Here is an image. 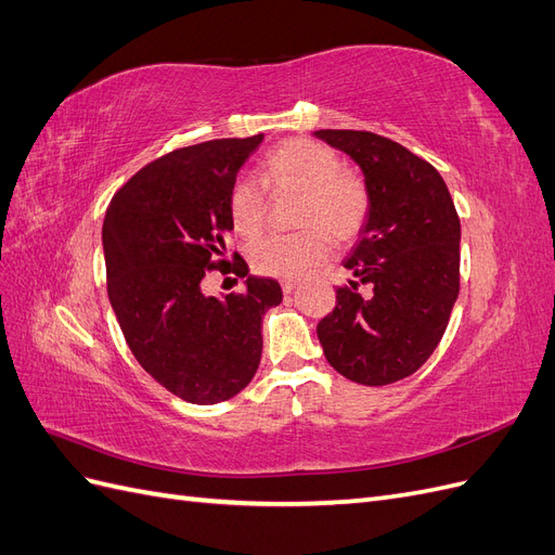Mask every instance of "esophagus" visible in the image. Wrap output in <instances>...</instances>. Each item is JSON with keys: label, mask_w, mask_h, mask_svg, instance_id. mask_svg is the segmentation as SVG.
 Segmentation results:
<instances>
[{"label": "esophagus", "mask_w": 555, "mask_h": 555, "mask_svg": "<svg viewBox=\"0 0 555 555\" xmlns=\"http://www.w3.org/2000/svg\"><path fill=\"white\" fill-rule=\"evenodd\" d=\"M296 287H298L296 280H284V282H282V292H284V294H292Z\"/></svg>", "instance_id": "34e87169"}]
</instances>
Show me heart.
I'll use <instances>...</instances> for the list:
<instances>
[{
  "instance_id": "obj_1",
  "label": "heart",
  "mask_w": 555,
  "mask_h": 555,
  "mask_svg": "<svg viewBox=\"0 0 555 555\" xmlns=\"http://www.w3.org/2000/svg\"><path fill=\"white\" fill-rule=\"evenodd\" d=\"M261 184L273 194H300L296 227L289 236H268L251 245L255 271L271 278H298L324 261L335 243L354 241L373 208V194L361 173L345 166L333 147L310 139H289L261 164ZM229 217L238 236L257 238L266 224V196L257 182L241 178L229 190Z\"/></svg>"
}]
</instances>
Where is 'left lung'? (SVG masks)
<instances>
[{"instance_id": "8db88e82", "label": "left lung", "mask_w": 555, "mask_h": 555, "mask_svg": "<svg viewBox=\"0 0 555 555\" xmlns=\"http://www.w3.org/2000/svg\"><path fill=\"white\" fill-rule=\"evenodd\" d=\"M354 159L373 194L371 217L343 261L351 280L317 324L326 361L347 379H405L440 345L461 287V220L442 176L373 131L319 129ZM367 286V293L358 287Z\"/></svg>"}]
</instances>
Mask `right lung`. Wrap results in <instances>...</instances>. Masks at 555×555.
Returning <instances> with one entry per match:
<instances>
[{
    "label": "right lung",
    "mask_w": 555,
    "mask_h": 555,
    "mask_svg": "<svg viewBox=\"0 0 555 555\" xmlns=\"http://www.w3.org/2000/svg\"><path fill=\"white\" fill-rule=\"evenodd\" d=\"M263 133L173 150L111 198L102 229L108 298L143 371L166 391L215 405L241 393L261 361V317L280 306L271 278L224 259L229 190ZM210 270L247 276L246 292L206 297Z\"/></svg>",
    "instance_id": "obj_1"
}]
</instances>
